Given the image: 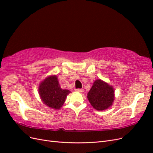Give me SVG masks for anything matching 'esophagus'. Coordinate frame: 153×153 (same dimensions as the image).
Instances as JSON below:
<instances>
[{"instance_id":"obj_1","label":"esophagus","mask_w":153,"mask_h":153,"mask_svg":"<svg viewBox=\"0 0 153 153\" xmlns=\"http://www.w3.org/2000/svg\"><path fill=\"white\" fill-rule=\"evenodd\" d=\"M76 91L77 92H83L84 91V89H77Z\"/></svg>"}]
</instances>
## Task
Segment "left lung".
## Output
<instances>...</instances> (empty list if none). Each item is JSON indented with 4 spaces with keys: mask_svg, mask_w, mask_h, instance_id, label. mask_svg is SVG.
I'll return each mask as SVG.
<instances>
[{
    "mask_svg": "<svg viewBox=\"0 0 153 153\" xmlns=\"http://www.w3.org/2000/svg\"><path fill=\"white\" fill-rule=\"evenodd\" d=\"M87 98L92 107L102 111L112 105L114 100V90L112 86L100 79L94 81L87 94Z\"/></svg>",
    "mask_w": 153,
    "mask_h": 153,
    "instance_id": "8db88e82",
    "label": "left lung"
}]
</instances>
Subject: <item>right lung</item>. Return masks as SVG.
Segmentation results:
<instances>
[{
  "label": "right lung",
  "mask_w": 153,
  "mask_h": 153,
  "mask_svg": "<svg viewBox=\"0 0 153 153\" xmlns=\"http://www.w3.org/2000/svg\"><path fill=\"white\" fill-rule=\"evenodd\" d=\"M38 91L43 103L55 110L62 107L68 94L70 93L69 90L61 89L56 75L45 78L39 84Z\"/></svg>",
  "instance_id": "1"
}]
</instances>
